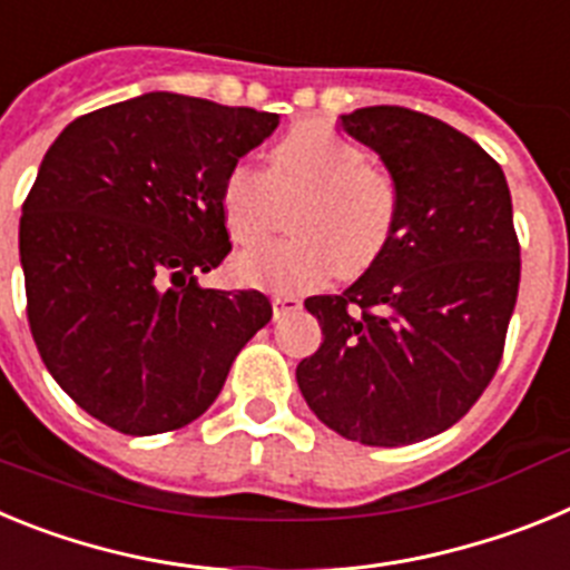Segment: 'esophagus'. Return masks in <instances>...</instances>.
Returning a JSON list of instances; mask_svg holds the SVG:
<instances>
[{"label": "esophagus", "instance_id": "34e87169", "mask_svg": "<svg viewBox=\"0 0 570 570\" xmlns=\"http://www.w3.org/2000/svg\"><path fill=\"white\" fill-rule=\"evenodd\" d=\"M302 308V299L294 294H276L274 296V316L282 320L285 314H294V311Z\"/></svg>", "mask_w": 570, "mask_h": 570}]
</instances>
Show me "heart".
<instances>
[{"instance_id":"heart-1","label":"heart","mask_w":570,"mask_h":570,"mask_svg":"<svg viewBox=\"0 0 570 570\" xmlns=\"http://www.w3.org/2000/svg\"><path fill=\"white\" fill-rule=\"evenodd\" d=\"M365 150L325 125H296L268 150L265 170L230 165L219 210L236 245H256L291 208L285 239L236 259V274L271 291H308L334 271L360 276L382 259L402 214L400 185Z\"/></svg>"}]
</instances>
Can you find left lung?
Here are the masks:
<instances>
[{
	"label": "left lung",
	"mask_w": 570,
	"mask_h": 570,
	"mask_svg": "<svg viewBox=\"0 0 570 570\" xmlns=\"http://www.w3.org/2000/svg\"><path fill=\"white\" fill-rule=\"evenodd\" d=\"M402 194L396 234L340 296H311L322 345L296 382L331 431L396 448L442 434L491 385L520 291V239L500 163L420 110L340 116Z\"/></svg>",
	"instance_id": "left-lung-1"
}]
</instances>
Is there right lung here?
Listing matches in <instances>:
<instances>
[{
	"mask_svg": "<svg viewBox=\"0 0 570 570\" xmlns=\"http://www.w3.org/2000/svg\"><path fill=\"white\" fill-rule=\"evenodd\" d=\"M279 116L142 94L59 134L22 205L28 325L65 394L119 434L203 416L274 316L259 291L203 288L230 254L219 185Z\"/></svg>",
	"mask_w": 570,
	"mask_h": 570,
	"instance_id": "right-lung-1",
	"label": "right lung"
}]
</instances>
